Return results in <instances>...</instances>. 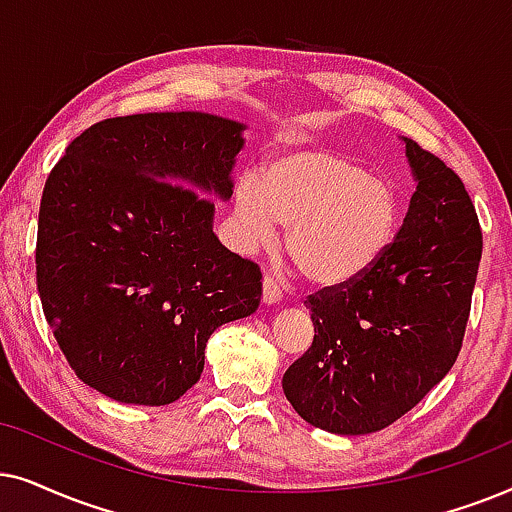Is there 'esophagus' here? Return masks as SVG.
Segmentation results:
<instances>
[{
  "instance_id": "obj_1",
  "label": "esophagus",
  "mask_w": 512,
  "mask_h": 512,
  "mask_svg": "<svg viewBox=\"0 0 512 512\" xmlns=\"http://www.w3.org/2000/svg\"><path fill=\"white\" fill-rule=\"evenodd\" d=\"M262 297L267 304L281 302V297H283L281 285H278V281L271 274H264V278H262Z\"/></svg>"
}]
</instances>
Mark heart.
Masks as SVG:
<instances>
[{"label":"heart","mask_w":512,"mask_h":512,"mask_svg":"<svg viewBox=\"0 0 512 512\" xmlns=\"http://www.w3.org/2000/svg\"><path fill=\"white\" fill-rule=\"evenodd\" d=\"M398 220L395 189L325 147L276 156L262 180L243 175L234 189V222L245 248H267L278 222L290 224V260L316 285L363 276L391 245Z\"/></svg>","instance_id":"obj_1"}]
</instances>
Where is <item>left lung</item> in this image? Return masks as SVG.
Returning a JSON list of instances; mask_svg holds the SVG:
<instances>
[{
  "label": "left lung",
  "mask_w": 512,
  "mask_h": 512,
  "mask_svg": "<svg viewBox=\"0 0 512 512\" xmlns=\"http://www.w3.org/2000/svg\"><path fill=\"white\" fill-rule=\"evenodd\" d=\"M417 177L403 227L363 276L309 295L313 342L283 374L311 426L365 435L391 426L452 370L470 316L482 229L461 177L403 138Z\"/></svg>",
  "instance_id": "left-lung-1"
}]
</instances>
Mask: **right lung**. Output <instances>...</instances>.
Masks as SVG:
<instances>
[{
	"label": "right lung",
	"instance_id": "right-lung-1",
	"mask_svg": "<svg viewBox=\"0 0 512 512\" xmlns=\"http://www.w3.org/2000/svg\"><path fill=\"white\" fill-rule=\"evenodd\" d=\"M241 131L201 112L105 119L46 177L42 309L74 374L107 398L175 403L201 379L208 337L260 306V267L217 241L203 194L231 196Z\"/></svg>",
	"mask_w": 512,
	"mask_h": 512
}]
</instances>
